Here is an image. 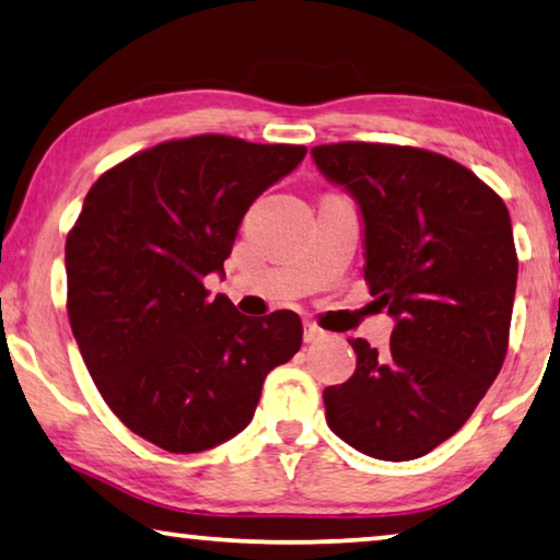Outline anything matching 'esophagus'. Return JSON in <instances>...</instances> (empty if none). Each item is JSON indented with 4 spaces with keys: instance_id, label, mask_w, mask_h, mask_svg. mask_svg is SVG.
Listing matches in <instances>:
<instances>
[{
    "instance_id": "esophagus-1",
    "label": "esophagus",
    "mask_w": 560,
    "mask_h": 560,
    "mask_svg": "<svg viewBox=\"0 0 560 560\" xmlns=\"http://www.w3.org/2000/svg\"><path fill=\"white\" fill-rule=\"evenodd\" d=\"M322 339H327V331L316 327L314 322H304V341H306V345H314V341H322Z\"/></svg>"
}]
</instances>
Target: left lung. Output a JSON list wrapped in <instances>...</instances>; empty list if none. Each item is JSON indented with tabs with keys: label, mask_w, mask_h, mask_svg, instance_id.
Here are the masks:
<instances>
[{
	"label": "left lung",
	"mask_w": 560,
	"mask_h": 560,
	"mask_svg": "<svg viewBox=\"0 0 560 560\" xmlns=\"http://www.w3.org/2000/svg\"><path fill=\"white\" fill-rule=\"evenodd\" d=\"M364 221V281L395 316L387 352L349 339L357 370L324 389L331 432L377 460H415L453 438L508 352L518 256L508 208L478 175L432 150L312 148Z\"/></svg>",
	"instance_id": "left-lung-1"
}]
</instances>
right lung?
I'll return each instance as SVG.
<instances>
[{"label":"right lung","instance_id":"right-lung-1","mask_svg":"<svg viewBox=\"0 0 560 560\" xmlns=\"http://www.w3.org/2000/svg\"><path fill=\"white\" fill-rule=\"evenodd\" d=\"M304 145L194 136L105 171L67 233V316L90 377L125 428L200 453L252 422L266 374L302 347V319H248L203 279L223 271L248 206Z\"/></svg>","mask_w":560,"mask_h":560}]
</instances>
